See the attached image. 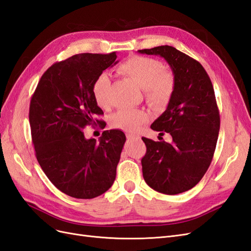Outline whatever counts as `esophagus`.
<instances>
[{
    "label": "esophagus",
    "instance_id": "34e87169",
    "mask_svg": "<svg viewBox=\"0 0 251 251\" xmlns=\"http://www.w3.org/2000/svg\"><path fill=\"white\" fill-rule=\"evenodd\" d=\"M126 138L127 139H139L140 137L138 135H135V134H132V133H126Z\"/></svg>",
    "mask_w": 251,
    "mask_h": 251
}]
</instances>
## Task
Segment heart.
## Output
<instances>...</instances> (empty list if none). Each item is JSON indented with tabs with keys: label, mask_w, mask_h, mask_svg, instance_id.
<instances>
[{
	"label": "heart",
	"mask_w": 251,
	"mask_h": 251,
	"mask_svg": "<svg viewBox=\"0 0 251 251\" xmlns=\"http://www.w3.org/2000/svg\"><path fill=\"white\" fill-rule=\"evenodd\" d=\"M119 71L132 77L143 89L147 101L156 108H163L172 100L175 76L164 69V65L156 58L132 56L119 66ZM111 78L107 73H100L93 82L92 93L100 108L108 110L112 101L110 97ZM149 114L142 109H123L112 117V126L126 132L134 133L148 123Z\"/></svg>",
	"instance_id": "b5f03b06"
}]
</instances>
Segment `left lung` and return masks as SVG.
Returning <instances> with one entry per match:
<instances>
[{
	"mask_svg": "<svg viewBox=\"0 0 251 251\" xmlns=\"http://www.w3.org/2000/svg\"><path fill=\"white\" fill-rule=\"evenodd\" d=\"M138 52L162 56L175 76L176 86L168 108L151 126L160 135L169 133L173 141L142 137L147 153L141 165L149 186L177 195L199 183L214 157L220 130L214 87L198 60L176 48L165 45Z\"/></svg>",
	"mask_w": 251,
	"mask_h": 251,
	"instance_id": "1",
	"label": "left lung"
}]
</instances>
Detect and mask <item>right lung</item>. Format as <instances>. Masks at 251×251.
Instances as JSON below:
<instances>
[{"label":"right lung","instance_id":"1","mask_svg":"<svg viewBox=\"0 0 251 251\" xmlns=\"http://www.w3.org/2000/svg\"><path fill=\"white\" fill-rule=\"evenodd\" d=\"M116 52L80 53L53 64L30 100L29 123L35 156L48 179L60 192L76 199H92L114 183L123 131H103L100 142L86 139L82 130L105 123L92 93L96 77L117 64Z\"/></svg>","mask_w":251,"mask_h":251}]
</instances>
